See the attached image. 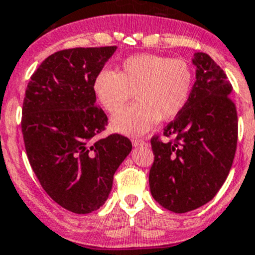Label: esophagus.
Wrapping results in <instances>:
<instances>
[{
    "instance_id": "esophagus-1",
    "label": "esophagus",
    "mask_w": 255,
    "mask_h": 255,
    "mask_svg": "<svg viewBox=\"0 0 255 255\" xmlns=\"http://www.w3.org/2000/svg\"><path fill=\"white\" fill-rule=\"evenodd\" d=\"M132 145H134L135 147L136 146H144V145H146V141L142 139H134L132 140Z\"/></svg>"
}]
</instances>
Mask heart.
I'll return each mask as SVG.
<instances>
[{
    "mask_svg": "<svg viewBox=\"0 0 255 255\" xmlns=\"http://www.w3.org/2000/svg\"><path fill=\"white\" fill-rule=\"evenodd\" d=\"M193 72L184 60L152 53L126 59L118 71L104 70L94 81L101 105L119 114L132 98L136 103L116 116L111 125L116 131L139 135L151 129L157 120L175 118L188 101Z\"/></svg>",
    "mask_w": 255,
    "mask_h": 255,
    "instance_id": "1",
    "label": "heart"
}]
</instances>
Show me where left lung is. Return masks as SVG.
Masks as SVG:
<instances>
[{"label":"left lung","instance_id":"1","mask_svg":"<svg viewBox=\"0 0 255 255\" xmlns=\"http://www.w3.org/2000/svg\"><path fill=\"white\" fill-rule=\"evenodd\" d=\"M195 82L183 110L151 139L150 191L161 207L186 213L210 202L224 184L237 150L238 116L225 72L204 52L194 53Z\"/></svg>","mask_w":255,"mask_h":255}]
</instances>
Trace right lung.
<instances>
[{
	"label": "right lung",
	"instance_id": "obj_1",
	"mask_svg": "<svg viewBox=\"0 0 255 255\" xmlns=\"http://www.w3.org/2000/svg\"><path fill=\"white\" fill-rule=\"evenodd\" d=\"M116 46L57 51L33 72L22 106L23 141L33 173L53 202L76 214L98 210L132 149L119 134L96 140L108 116L94 81Z\"/></svg>",
	"mask_w": 255,
	"mask_h": 255
}]
</instances>
